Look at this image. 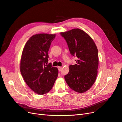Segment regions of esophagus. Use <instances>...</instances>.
Segmentation results:
<instances>
[{"label": "esophagus", "instance_id": "obj_1", "mask_svg": "<svg viewBox=\"0 0 122 122\" xmlns=\"http://www.w3.org/2000/svg\"><path fill=\"white\" fill-rule=\"evenodd\" d=\"M58 68L59 71H61L62 69V67H60V66H58Z\"/></svg>", "mask_w": 122, "mask_h": 122}]
</instances>
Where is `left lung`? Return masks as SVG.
Wrapping results in <instances>:
<instances>
[{
    "mask_svg": "<svg viewBox=\"0 0 122 122\" xmlns=\"http://www.w3.org/2000/svg\"><path fill=\"white\" fill-rule=\"evenodd\" d=\"M60 34L66 41L71 55L78 58L76 64L69 65L68 74L64 76L65 81L74 91L86 92L94 84L98 74V48L89 35L81 29H72Z\"/></svg>",
    "mask_w": 122,
    "mask_h": 122,
    "instance_id": "obj_1",
    "label": "left lung"
}]
</instances>
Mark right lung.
Listing matches in <instances>:
<instances>
[{"label": "right lung", "mask_w": 122, "mask_h": 122, "mask_svg": "<svg viewBox=\"0 0 122 122\" xmlns=\"http://www.w3.org/2000/svg\"><path fill=\"white\" fill-rule=\"evenodd\" d=\"M56 34L32 36L24 46L20 60V72L24 81L38 95L49 92L58 75V69L48 62V51Z\"/></svg>", "instance_id": "1"}]
</instances>
